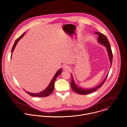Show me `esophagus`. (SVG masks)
Returning <instances> with one entry per match:
<instances>
[{"label": "esophagus", "instance_id": "obj_1", "mask_svg": "<svg viewBox=\"0 0 127 127\" xmlns=\"http://www.w3.org/2000/svg\"><path fill=\"white\" fill-rule=\"evenodd\" d=\"M63 69L65 70H68V71H69L70 70V67L68 65H65L63 67Z\"/></svg>", "mask_w": 127, "mask_h": 127}]
</instances>
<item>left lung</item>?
<instances>
[{"mask_svg": "<svg viewBox=\"0 0 127 127\" xmlns=\"http://www.w3.org/2000/svg\"><path fill=\"white\" fill-rule=\"evenodd\" d=\"M95 33L97 34V35H98V41L100 43L104 45L107 48L108 53V54H109V58H110V62H111V67L112 61H113V54H112V50H111V46H110L109 41H108V39H107V37L104 34H103L102 33H101L100 32H95ZM108 75L105 78V79L103 80V81L98 87L94 88L87 89H83V88H78V86L76 85V84L75 83V82L74 81V80H73V78L72 77V76H71L72 80H71V87L72 88V90L74 92H76L78 94H81V95L88 94H90L91 93H92V92H94L95 91L97 90L98 88H100L103 85L104 82L105 81V80H106V79L107 78Z\"/></svg>", "mask_w": 127, "mask_h": 127, "instance_id": "8db88e82", "label": "left lung"}]
</instances>
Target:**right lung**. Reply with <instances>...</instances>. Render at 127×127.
Returning a JSON list of instances; mask_svg holds the SVG:
<instances>
[{"label":"right lung","instance_id":"1","mask_svg":"<svg viewBox=\"0 0 127 127\" xmlns=\"http://www.w3.org/2000/svg\"><path fill=\"white\" fill-rule=\"evenodd\" d=\"M25 33H23L20 37H19L18 39H16L14 44H13V46L12 48V50H11V53L13 52L14 49L15 47V46L17 44L18 41L19 40V39H21L23 36L24 35ZM62 72V69L61 68L59 69V70L57 72V73H56V74L55 75L54 77L53 78V79L52 80L51 82H50V84L49 85V86H48V87L46 88L45 90H44L43 91H41L40 92H39V93H30L29 92H27L26 91H25L28 94H29V95H30L31 96H32V97H47L48 96L50 95L53 91L54 90V84H55V81L56 79V78H57V77L59 76V75L61 73V72Z\"/></svg>","mask_w":127,"mask_h":127}]
</instances>
